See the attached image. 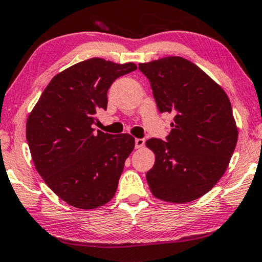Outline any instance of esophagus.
Here are the masks:
<instances>
[{
    "instance_id": "34e87169",
    "label": "esophagus",
    "mask_w": 262,
    "mask_h": 262,
    "mask_svg": "<svg viewBox=\"0 0 262 262\" xmlns=\"http://www.w3.org/2000/svg\"><path fill=\"white\" fill-rule=\"evenodd\" d=\"M144 143H146V141H144L143 138H136V140H135V144H136L137 149H140V148L143 147Z\"/></svg>"
}]
</instances>
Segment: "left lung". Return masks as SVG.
Wrapping results in <instances>:
<instances>
[{
	"mask_svg": "<svg viewBox=\"0 0 262 262\" xmlns=\"http://www.w3.org/2000/svg\"><path fill=\"white\" fill-rule=\"evenodd\" d=\"M160 113H172L167 141L150 138L156 156L147 182L156 198L185 204L200 198L227 170L238 140L231 102L224 89L194 63L165 57L141 63Z\"/></svg>",
	"mask_w": 262,
	"mask_h": 262,
	"instance_id": "obj_1",
	"label": "left lung"
}]
</instances>
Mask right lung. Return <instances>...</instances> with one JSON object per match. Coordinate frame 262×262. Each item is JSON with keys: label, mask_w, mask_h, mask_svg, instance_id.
<instances>
[{"label": "right lung", "mask_w": 262, "mask_h": 262, "mask_svg": "<svg viewBox=\"0 0 262 262\" xmlns=\"http://www.w3.org/2000/svg\"><path fill=\"white\" fill-rule=\"evenodd\" d=\"M137 69L91 58L58 73L27 120L35 169L60 199L92 210L115 195L125 160L135 148L128 134L95 131V114L106 109V92L119 76Z\"/></svg>", "instance_id": "add662e5"}]
</instances>
